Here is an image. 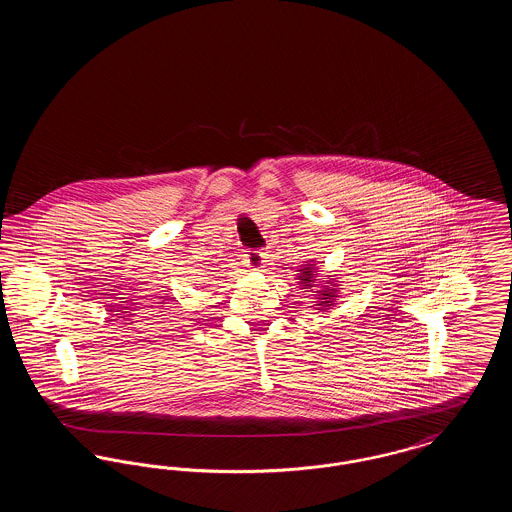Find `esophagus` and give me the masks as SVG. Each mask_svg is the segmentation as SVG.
<instances>
[{
    "label": "esophagus",
    "instance_id": "obj_1",
    "mask_svg": "<svg viewBox=\"0 0 512 512\" xmlns=\"http://www.w3.org/2000/svg\"><path fill=\"white\" fill-rule=\"evenodd\" d=\"M245 261H247V267L251 268V270H261V268L265 267V263H267V253H263V251H249L245 255Z\"/></svg>",
    "mask_w": 512,
    "mask_h": 512
}]
</instances>
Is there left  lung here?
I'll return each instance as SVG.
<instances>
[{
    "instance_id": "1",
    "label": "left lung",
    "mask_w": 512,
    "mask_h": 512,
    "mask_svg": "<svg viewBox=\"0 0 512 512\" xmlns=\"http://www.w3.org/2000/svg\"><path fill=\"white\" fill-rule=\"evenodd\" d=\"M318 268L313 261H307V265L297 270V276L295 280H299V286H303V290H309V288H318L315 290L317 299L313 301L317 305V311H328L330 307H334L336 299L340 297V290H338V280L328 276V280H322L324 286H318Z\"/></svg>"
}]
</instances>
